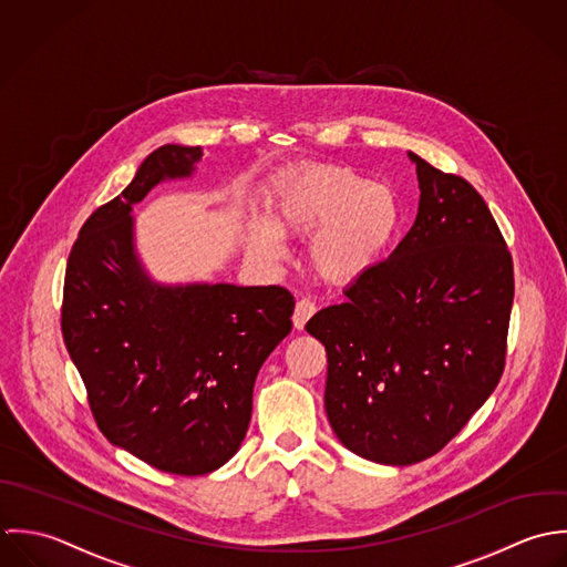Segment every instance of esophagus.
Instances as JSON below:
<instances>
[{
	"label": "esophagus",
	"instance_id": "esophagus-1",
	"mask_svg": "<svg viewBox=\"0 0 567 567\" xmlns=\"http://www.w3.org/2000/svg\"><path fill=\"white\" fill-rule=\"evenodd\" d=\"M313 313H316V302H313V300H309V298L298 300L296 311H293V327H296L298 331H302L305 324L309 322V318H311Z\"/></svg>",
	"mask_w": 567,
	"mask_h": 567
}]
</instances>
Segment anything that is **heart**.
Listing matches in <instances>:
<instances>
[{
  "mask_svg": "<svg viewBox=\"0 0 567 567\" xmlns=\"http://www.w3.org/2000/svg\"><path fill=\"white\" fill-rule=\"evenodd\" d=\"M401 199L392 184L365 179L343 166H320L296 177L280 195L274 221L254 219L247 229L249 249L278 260L282 234H313L309 258L331 282L350 280L370 269L390 247L401 226Z\"/></svg>",
  "mask_w": 567,
  "mask_h": 567,
  "instance_id": "obj_1",
  "label": "heart"
}]
</instances>
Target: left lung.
I'll return each instance as SVG.
<instances>
[{
  "mask_svg": "<svg viewBox=\"0 0 567 567\" xmlns=\"http://www.w3.org/2000/svg\"><path fill=\"white\" fill-rule=\"evenodd\" d=\"M419 215L396 249L318 311L324 408L341 445L392 466L441 452L504 372L513 258L480 193L416 153Z\"/></svg>",
  "mask_w": 567,
  "mask_h": 567,
  "instance_id": "1",
  "label": "left lung"
}]
</instances>
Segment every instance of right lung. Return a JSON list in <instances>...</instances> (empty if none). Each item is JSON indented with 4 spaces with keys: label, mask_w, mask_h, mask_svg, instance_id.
Listing matches in <instances>:
<instances>
[{
    "label": "right lung",
    "mask_w": 567,
    "mask_h": 567,
    "mask_svg": "<svg viewBox=\"0 0 567 567\" xmlns=\"http://www.w3.org/2000/svg\"><path fill=\"white\" fill-rule=\"evenodd\" d=\"M202 146L164 144L70 251L61 329L107 441L175 475H206L238 452L254 381L291 331L282 287L162 285L135 247L133 206L157 184L186 179Z\"/></svg>",
    "instance_id": "add662e5"
}]
</instances>
